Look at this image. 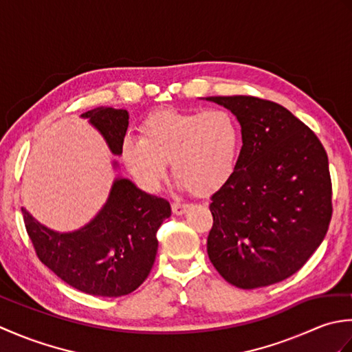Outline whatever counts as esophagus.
I'll return each mask as SVG.
<instances>
[{
    "label": "esophagus",
    "mask_w": 352,
    "mask_h": 352,
    "mask_svg": "<svg viewBox=\"0 0 352 352\" xmlns=\"http://www.w3.org/2000/svg\"><path fill=\"white\" fill-rule=\"evenodd\" d=\"M172 213L174 214H183V213H186V210H188L189 208V206L188 204H180V203H172Z\"/></svg>",
    "instance_id": "obj_1"
}]
</instances>
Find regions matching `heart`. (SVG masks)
I'll list each match as a JSON object with an SVG mask.
<instances>
[{
	"label": "heart",
	"mask_w": 352,
	"mask_h": 352,
	"mask_svg": "<svg viewBox=\"0 0 352 352\" xmlns=\"http://www.w3.org/2000/svg\"><path fill=\"white\" fill-rule=\"evenodd\" d=\"M242 146L241 122L227 109H160L140 124V139H124L122 160L146 190L159 189L170 163L178 188L208 197L234 175Z\"/></svg>",
	"instance_id": "1"
}]
</instances>
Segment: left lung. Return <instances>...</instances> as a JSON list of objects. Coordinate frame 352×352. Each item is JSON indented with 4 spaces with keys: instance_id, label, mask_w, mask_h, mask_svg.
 Returning <instances> with one entry per match:
<instances>
[{
    "instance_id": "left-lung-1",
    "label": "left lung",
    "mask_w": 352,
    "mask_h": 352,
    "mask_svg": "<svg viewBox=\"0 0 352 352\" xmlns=\"http://www.w3.org/2000/svg\"><path fill=\"white\" fill-rule=\"evenodd\" d=\"M241 122L243 146L231 180L212 195L207 254L241 289L286 280L305 265L330 226L331 177L318 136L280 104L208 96Z\"/></svg>"
}]
</instances>
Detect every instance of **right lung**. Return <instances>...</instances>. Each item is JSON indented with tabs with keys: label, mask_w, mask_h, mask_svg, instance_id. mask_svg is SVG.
<instances>
[{
	"label": "right lung",
	"mask_w": 352,
	"mask_h": 352,
	"mask_svg": "<svg viewBox=\"0 0 352 352\" xmlns=\"http://www.w3.org/2000/svg\"><path fill=\"white\" fill-rule=\"evenodd\" d=\"M81 118L102 134L111 153L122 154L129 111L96 107ZM22 214L37 257L58 278L89 295L122 296L136 290L151 272L159 246L157 230L170 216V206L126 178H116L106 204L80 230L57 233L24 207Z\"/></svg>",
	"instance_id": "add662e5"
}]
</instances>
